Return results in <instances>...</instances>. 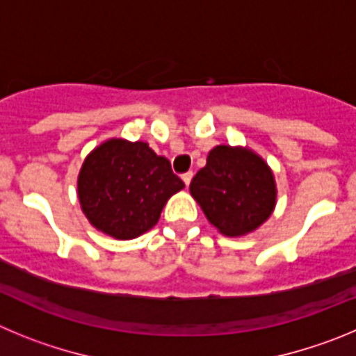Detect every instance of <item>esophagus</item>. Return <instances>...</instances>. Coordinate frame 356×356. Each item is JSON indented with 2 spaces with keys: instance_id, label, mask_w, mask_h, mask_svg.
I'll use <instances>...</instances> for the list:
<instances>
[{
  "instance_id": "1",
  "label": "esophagus",
  "mask_w": 356,
  "mask_h": 356,
  "mask_svg": "<svg viewBox=\"0 0 356 356\" xmlns=\"http://www.w3.org/2000/svg\"><path fill=\"white\" fill-rule=\"evenodd\" d=\"M191 179H193V172H186V174H182V181H184L186 186H190Z\"/></svg>"
}]
</instances>
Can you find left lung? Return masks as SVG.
I'll return each mask as SVG.
<instances>
[{
  "instance_id": "obj_1",
  "label": "left lung",
  "mask_w": 356,
  "mask_h": 356,
  "mask_svg": "<svg viewBox=\"0 0 356 356\" xmlns=\"http://www.w3.org/2000/svg\"><path fill=\"white\" fill-rule=\"evenodd\" d=\"M211 225L239 238L257 230L277 206V182L270 165L248 147L216 145L190 184Z\"/></svg>"
}]
</instances>
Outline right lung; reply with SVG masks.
Here are the masks:
<instances>
[{
	"mask_svg": "<svg viewBox=\"0 0 356 356\" xmlns=\"http://www.w3.org/2000/svg\"><path fill=\"white\" fill-rule=\"evenodd\" d=\"M184 182L170 161L147 142L110 138L86 156L78 175V198L86 220L110 238L127 241L158 223L168 198Z\"/></svg>",
	"mask_w": 356,
	"mask_h": 356,
	"instance_id": "add662e5",
	"label": "right lung"
}]
</instances>
